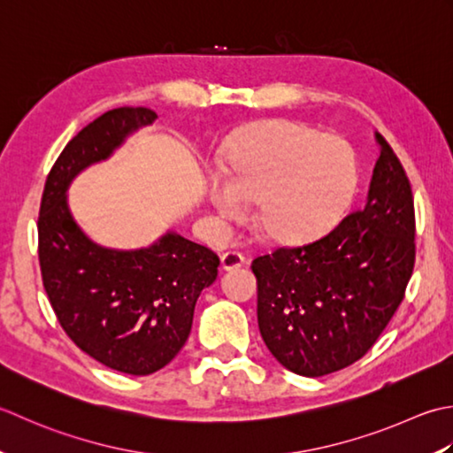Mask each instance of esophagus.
I'll return each mask as SVG.
<instances>
[{
    "instance_id": "esophagus-1",
    "label": "esophagus",
    "mask_w": 453,
    "mask_h": 453,
    "mask_svg": "<svg viewBox=\"0 0 453 453\" xmlns=\"http://www.w3.org/2000/svg\"><path fill=\"white\" fill-rule=\"evenodd\" d=\"M246 264V257L240 254V252H225L220 256V265H223V270L230 272V270H236V267L244 265Z\"/></svg>"
}]
</instances>
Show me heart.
I'll list each match as a JSON object with an SVG mask.
<instances>
[{"mask_svg": "<svg viewBox=\"0 0 453 453\" xmlns=\"http://www.w3.org/2000/svg\"><path fill=\"white\" fill-rule=\"evenodd\" d=\"M357 158L342 136L299 123H267L240 133L215 175L209 199L234 217L256 199V225L280 240H311L334 226L352 203Z\"/></svg>", "mask_w": 453, "mask_h": 453, "instance_id": "obj_1", "label": "heart"}]
</instances>
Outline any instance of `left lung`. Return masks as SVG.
Returning <instances> with one entry per match:
<instances>
[{"label": "left lung", "mask_w": 453, "mask_h": 453, "mask_svg": "<svg viewBox=\"0 0 453 453\" xmlns=\"http://www.w3.org/2000/svg\"><path fill=\"white\" fill-rule=\"evenodd\" d=\"M365 205L317 242L256 257L257 326L289 372L334 373L367 354L404 297L414 267V201L385 138Z\"/></svg>", "instance_id": "8db88e82"}]
</instances>
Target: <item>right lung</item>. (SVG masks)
<instances>
[{
    "mask_svg": "<svg viewBox=\"0 0 453 453\" xmlns=\"http://www.w3.org/2000/svg\"><path fill=\"white\" fill-rule=\"evenodd\" d=\"M156 117L146 107H119L81 128L46 178L39 213L42 285L64 332L128 375H150L178 356L201 291L217 280L219 257L173 230L149 248L101 246L73 220L66 193L80 172Z\"/></svg>",
    "mask_w": 453,
    "mask_h": 453,
    "instance_id": "1",
    "label": "right lung"
}]
</instances>
